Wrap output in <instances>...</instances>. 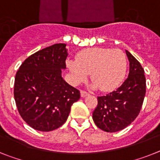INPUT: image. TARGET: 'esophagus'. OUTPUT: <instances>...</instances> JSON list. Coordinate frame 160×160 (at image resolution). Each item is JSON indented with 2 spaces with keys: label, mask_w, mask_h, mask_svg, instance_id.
Instances as JSON below:
<instances>
[{
  "label": "esophagus",
  "mask_w": 160,
  "mask_h": 160,
  "mask_svg": "<svg viewBox=\"0 0 160 160\" xmlns=\"http://www.w3.org/2000/svg\"><path fill=\"white\" fill-rule=\"evenodd\" d=\"M88 95V93L85 91H80V97H85Z\"/></svg>",
  "instance_id": "34e87169"
}]
</instances>
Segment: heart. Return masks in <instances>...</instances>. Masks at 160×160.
<instances>
[{"mask_svg": "<svg viewBox=\"0 0 160 160\" xmlns=\"http://www.w3.org/2000/svg\"><path fill=\"white\" fill-rule=\"evenodd\" d=\"M126 55L118 49L94 47L77 55L76 60L67 61V68L75 84L85 81L90 74L92 88L109 92L118 87L126 72Z\"/></svg>", "mask_w": 160, "mask_h": 160, "instance_id": "1", "label": "heart"}]
</instances>
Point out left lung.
Listing matches in <instances>:
<instances>
[{
  "instance_id": "8db88e82",
  "label": "left lung",
  "mask_w": 160,
  "mask_h": 160,
  "mask_svg": "<svg viewBox=\"0 0 160 160\" xmlns=\"http://www.w3.org/2000/svg\"><path fill=\"white\" fill-rule=\"evenodd\" d=\"M130 62L128 77L115 91L97 97L92 113L96 126L106 132H117L131 124L137 118L146 94V78L140 63L128 51Z\"/></svg>"
}]
</instances>
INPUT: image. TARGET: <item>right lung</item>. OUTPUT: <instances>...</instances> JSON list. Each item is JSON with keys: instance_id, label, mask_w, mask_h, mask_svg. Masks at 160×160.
<instances>
[{"instance_id": "1", "label": "right lung", "mask_w": 160, "mask_h": 160, "mask_svg": "<svg viewBox=\"0 0 160 160\" xmlns=\"http://www.w3.org/2000/svg\"><path fill=\"white\" fill-rule=\"evenodd\" d=\"M57 43L29 56L17 72L14 99L22 119L33 129L51 131L65 123L80 91L62 77L68 53Z\"/></svg>"}]
</instances>
